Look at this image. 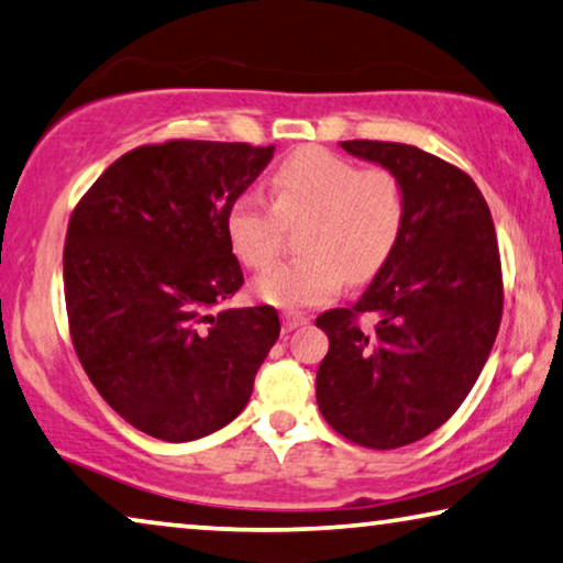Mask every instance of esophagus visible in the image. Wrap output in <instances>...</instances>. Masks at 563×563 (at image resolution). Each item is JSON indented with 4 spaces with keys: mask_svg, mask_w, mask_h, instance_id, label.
Segmentation results:
<instances>
[{
    "mask_svg": "<svg viewBox=\"0 0 563 563\" xmlns=\"http://www.w3.org/2000/svg\"><path fill=\"white\" fill-rule=\"evenodd\" d=\"M308 318L306 316H298V313H283V331H296L300 325H306Z\"/></svg>",
    "mask_w": 563,
    "mask_h": 563,
    "instance_id": "34e87169",
    "label": "esophagus"
}]
</instances>
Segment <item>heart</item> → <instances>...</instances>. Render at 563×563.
<instances>
[{
	"instance_id": "heart-1",
	"label": "heart",
	"mask_w": 563,
	"mask_h": 563,
	"mask_svg": "<svg viewBox=\"0 0 563 563\" xmlns=\"http://www.w3.org/2000/svg\"><path fill=\"white\" fill-rule=\"evenodd\" d=\"M273 207L255 191L232 199L224 230L234 257L253 271L273 265L283 222L303 220L298 255L260 275L253 290L267 306L310 308L331 300L349 278L379 273L405 230L407 201L387 169H358L354 162L321 146H306L283 158L271 176Z\"/></svg>"
}]
</instances>
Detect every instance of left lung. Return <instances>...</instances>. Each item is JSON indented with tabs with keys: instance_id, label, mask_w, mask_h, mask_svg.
Segmentation results:
<instances>
[{
	"instance_id": "1",
	"label": "left lung",
	"mask_w": 563,
	"mask_h": 563,
	"mask_svg": "<svg viewBox=\"0 0 563 563\" xmlns=\"http://www.w3.org/2000/svg\"><path fill=\"white\" fill-rule=\"evenodd\" d=\"M405 189L401 238L351 308L316 318L329 335L318 409L335 432L374 450L405 448L455 415L481 376L503 313L498 238L465 172L391 141H341ZM358 314L373 323L358 327Z\"/></svg>"
}]
</instances>
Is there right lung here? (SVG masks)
I'll return each mask as SVG.
<instances>
[{"label":"right lung","instance_id":"obj_1","mask_svg":"<svg viewBox=\"0 0 563 563\" xmlns=\"http://www.w3.org/2000/svg\"><path fill=\"white\" fill-rule=\"evenodd\" d=\"M275 146L166 141L123 154L67 224L73 346L136 430L191 442L230 424L280 335L273 306L222 308L242 288L224 217Z\"/></svg>","mask_w":563,"mask_h":563}]
</instances>
